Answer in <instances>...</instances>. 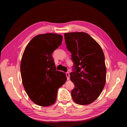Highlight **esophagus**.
<instances>
[{
  "label": "esophagus",
  "instance_id": "obj_1",
  "mask_svg": "<svg viewBox=\"0 0 127 127\" xmlns=\"http://www.w3.org/2000/svg\"><path fill=\"white\" fill-rule=\"evenodd\" d=\"M66 76H67V80H69V78H70V74H69V72H67L66 73Z\"/></svg>",
  "mask_w": 127,
  "mask_h": 127
}]
</instances>
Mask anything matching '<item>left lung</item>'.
Masks as SVG:
<instances>
[{
	"label": "left lung",
	"instance_id": "obj_1",
	"mask_svg": "<svg viewBox=\"0 0 127 127\" xmlns=\"http://www.w3.org/2000/svg\"><path fill=\"white\" fill-rule=\"evenodd\" d=\"M64 36L74 63L70 74L75 85L71 96L78 104H90L98 98L105 85L104 55L100 45L86 33H66Z\"/></svg>",
	"mask_w": 127,
	"mask_h": 127
}]
</instances>
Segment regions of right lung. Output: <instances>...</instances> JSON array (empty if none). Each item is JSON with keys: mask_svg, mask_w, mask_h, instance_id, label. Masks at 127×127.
I'll return each mask as SVG.
<instances>
[{"mask_svg": "<svg viewBox=\"0 0 127 127\" xmlns=\"http://www.w3.org/2000/svg\"><path fill=\"white\" fill-rule=\"evenodd\" d=\"M62 41L60 34H39L30 41L23 55V85L30 99L38 105L48 106L54 104L58 90L67 80L65 73L56 70L52 56Z\"/></svg>", "mask_w": 127, "mask_h": 127, "instance_id": "add662e5", "label": "right lung"}]
</instances>
